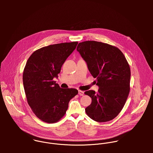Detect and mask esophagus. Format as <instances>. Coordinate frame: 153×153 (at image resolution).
Returning a JSON list of instances; mask_svg holds the SVG:
<instances>
[{"mask_svg":"<svg viewBox=\"0 0 153 153\" xmlns=\"http://www.w3.org/2000/svg\"><path fill=\"white\" fill-rule=\"evenodd\" d=\"M78 94L81 96H83L84 95V92L82 91H78Z\"/></svg>","mask_w":153,"mask_h":153,"instance_id":"34e87169","label":"esophagus"}]
</instances>
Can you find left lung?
I'll return each instance as SVG.
<instances>
[{"label":"left lung","instance_id":"left-lung-1","mask_svg":"<svg viewBox=\"0 0 153 153\" xmlns=\"http://www.w3.org/2000/svg\"><path fill=\"white\" fill-rule=\"evenodd\" d=\"M76 50L99 87L97 92H85L92 98L85 108L87 114L97 122L113 120L123 108L130 92L131 71L126 57L118 48L94 41L79 43Z\"/></svg>","mask_w":153,"mask_h":153}]
</instances>
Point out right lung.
Masks as SVG:
<instances>
[{
	"mask_svg": "<svg viewBox=\"0 0 153 153\" xmlns=\"http://www.w3.org/2000/svg\"><path fill=\"white\" fill-rule=\"evenodd\" d=\"M78 44L65 42L41 48L30 55L25 66L23 83L27 103L35 115L45 123L59 121L69 101L78 93L74 88H61L53 80Z\"/></svg>",
	"mask_w": 153,
	"mask_h": 153,
	"instance_id": "right-lung-1",
	"label": "right lung"
}]
</instances>
